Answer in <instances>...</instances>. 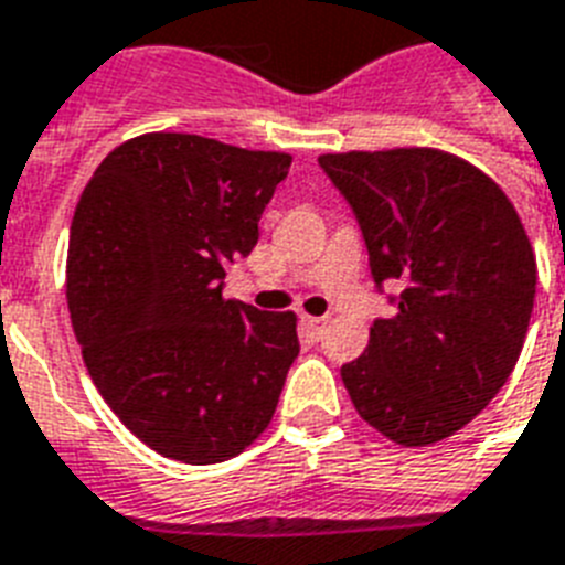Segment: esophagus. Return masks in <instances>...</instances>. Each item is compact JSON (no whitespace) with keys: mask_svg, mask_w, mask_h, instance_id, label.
<instances>
[{"mask_svg":"<svg viewBox=\"0 0 565 565\" xmlns=\"http://www.w3.org/2000/svg\"><path fill=\"white\" fill-rule=\"evenodd\" d=\"M301 326L308 328L313 337H322L328 328V317H301Z\"/></svg>","mask_w":565,"mask_h":565,"instance_id":"obj_1","label":"esophagus"}]
</instances>
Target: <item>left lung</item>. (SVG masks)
I'll return each mask as SVG.
<instances>
[{
	"label": "left lung",
	"instance_id": "1",
	"mask_svg": "<svg viewBox=\"0 0 565 565\" xmlns=\"http://www.w3.org/2000/svg\"><path fill=\"white\" fill-rule=\"evenodd\" d=\"M361 225L395 313L340 375L363 419L398 446L451 437L495 398L525 343L536 260L504 190L439 149L322 154Z\"/></svg>",
	"mask_w": 565,
	"mask_h": 565
}]
</instances>
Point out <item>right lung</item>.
Segmentation results:
<instances>
[{
    "label": "right lung",
    "mask_w": 565,
    "mask_h": 565,
    "mask_svg": "<svg viewBox=\"0 0 565 565\" xmlns=\"http://www.w3.org/2000/svg\"><path fill=\"white\" fill-rule=\"evenodd\" d=\"M292 158L199 135H143L87 181L66 257V301L93 384L137 439L181 463L252 446L299 358L296 313L225 299V266Z\"/></svg>",
    "instance_id": "right-lung-1"
}]
</instances>
